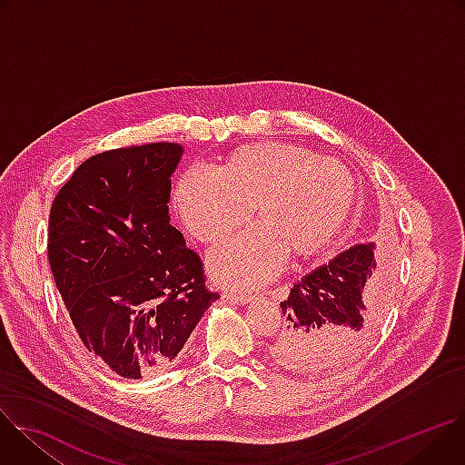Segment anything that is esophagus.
<instances>
[{
  "instance_id": "obj_1",
  "label": "esophagus",
  "mask_w": 465,
  "mask_h": 465,
  "mask_svg": "<svg viewBox=\"0 0 465 465\" xmlns=\"http://www.w3.org/2000/svg\"><path fill=\"white\" fill-rule=\"evenodd\" d=\"M255 296H250V294H232V292H224L223 294V302L226 303H235V305H246L253 300Z\"/></svg>"
}]
</instances>
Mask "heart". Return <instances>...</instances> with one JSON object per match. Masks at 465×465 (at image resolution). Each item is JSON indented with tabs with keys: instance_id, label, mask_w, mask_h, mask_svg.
<instances>
[{
	"instance_id": "b5f03b06",
	"label": "heart",
	"mask_w": 465,
	"mask_h": 465,
	"mask_svg": "<svg viewBox=\"0 0 465 465\" xmlns=\"http://www.w3.org/2000/svg\"><path fill=\"white\" fill-rule=\"evenodd\" d=\"M350 169L283 142L239 147L217 171L187 169L174 206L194 239L215 244L252 213L261 224L230 239L210 255V271L224 285L253 289L272 280L287 252L309 257L323 250L350 221L357 204Z\"/></svg>"
}]
</instances>
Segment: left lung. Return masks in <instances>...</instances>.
<instances>
[{
  "label": "left lung",
  "instance_id": "8db88e82",
  "mask_svg": "<svg viewBox=\"0 0 465 465\" xmlns=\"http://www.w3.org/2000/svg\"><path fill=\"white\" fill-rule=\"evenodd\" d=\"M390 302L373 244H357L303 276L283 300L272 359L291 371H333L371 342Z\"/></svg>",
  "mask_w": 465,
  "mask_h": 465
}]
</instances>
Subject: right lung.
Wrapping results in <instances>:
<instances>
[{
	"label": "right lung",
	"mask_w": 465,
	"mask_h": 465,
	"mask_svg": "<svg viewBox=\"0 0 465 465\" xmlns=\"http://www.w3.org/2000/svg\"><path fill=\"white\" fill-rule=\"evenodd\" d=\"M183 149L99 153L56 193L47 259L84 348L124 379L167 370L219 300L204 264L169 224L171 174Z\"/></svg>",
	"instance_id": "1"
}]
</instances>
